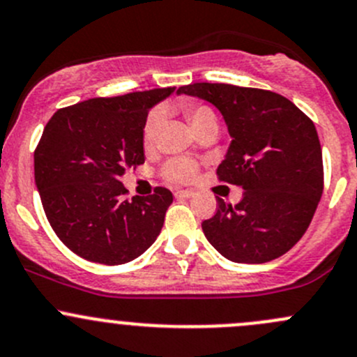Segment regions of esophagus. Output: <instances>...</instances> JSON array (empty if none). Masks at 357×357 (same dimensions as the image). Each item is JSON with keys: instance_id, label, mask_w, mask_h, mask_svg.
I'll return each instance as SVG.
<instances>
[{"instance_id": "obj_1", "label": "esophagus", "mask_w": 357, "mask_h": 357, "mask_svg": "<svg viewBox=\"0 0 357 357\" xmlns=\"http://www.w3.org/2000/svg\"><path fill=\"white\" fill-rule=\"evenodd\" d=\"M194 196V192L192 190H177V192H175V197H192Z\"/></svg>"}]
</instances>
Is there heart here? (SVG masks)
<instances>
[{
  "label": "heart",
  "mask_w": 357,
  "mask_h": 357,
  "mask_svg": "<svg viewBox=\"0 0 357 357\" xmlns=\"http://www.w3.org/2000/svg\"><path fill=\"white\" fill-rule=\"evenodd\" d=\"M183 112L189 116L190 123L196 130L203 128L208 123H218L216 119V113L213 112L209 106L206 105H197V102H183L182 105ZM165 122V109L163 108H153L151 112L146 116L144 125H142V144L146 149L153 148L158 141V135H160L161 127ZM197 175V165L192 160H187V158H175L170 160L163 167V177L170 182H190Z\"/></svg>",
  "instance_id": "heart-1"
}]
</instances>
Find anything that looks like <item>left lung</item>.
<instances>
[{"label":"left lung","instance_id":"left-lung-1","mask_svg":"<svg viewBox=\"0 0 357 357\" xmlns=\"http://www.w3.org/2000/svg\"><path fill=\"white\" fill-rule=\"evenodd\" d=\"M177 93L220 109L232 142L216 175L244 189L235 206L216 197V213L203 222L209 244L235 263L258 264L285 255L307 230L323 194L314 123L271 91L197 82Z\"/></svg>","mask_w":357,"mask_h":357}]
</instances>
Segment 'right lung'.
Here are the masks:
<instances>
[{
	"label": "right lung",
	"instance_id": "right-lung-1",
	"mask_svg": "<svg viewBox=\"0 0 357 357\" xmlns=\"http://www.w3.org/2000/svg\"><path fill=\"white\" fill-rule=\"evenodd\" d=\"M175 87L94 98L61 108L34 151V177L51 229L80 258L123 264L156 241L174 196L154 187L125 199L120 177L144 163L142 125Z\"/></svg>",
	"mask_w": 357,
	"mask_h": 357
}]
</instances>
